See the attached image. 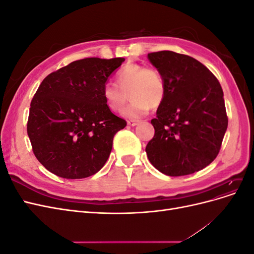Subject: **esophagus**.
<instances>
[{
    "label": "esophagus",
    "mask_w": 254,
    "mask_h": 254,
    "mask_svg": "<svg viewBox=\"0 0 254 254\" xmlns=\"http://www.w3.org/2000/svg\"><path fill=\"white\" fill-rule=\"evenodd\" d=\"M127 124H128V126L134 127V126H136L137 124H139V122H137V121H128Z\"/></svg>",
    "instance_id": "obj_1"
}]
</instances>
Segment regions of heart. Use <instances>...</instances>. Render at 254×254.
Masks as SVG:
<instances>
[{
  "mask_svg": "<svg viewBox=\"0 0 254 254\" xmlns=\"http://www.w3.org/2000/svg\"><path fill=\"white\" fill-rule=\"evenodd\" d=\"M115 82L106 83L102 95L105 104L113 112L124 108L128 94L131 102L123 112L125 118L139 120L147 115L151 108H158L163 103L166 86L163 76L156 67L139 64H127L115 75Z\"/></svg>",
  "mask_w": 254,
  "mask_h": 254,
  "instance_id": "heart-1",
  "label": "heart"
}]
</instances>
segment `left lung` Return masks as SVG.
I'll use <instances>...</instances> for the list:
<instances>
[{
	"instance_id": "1",
	"label": "left lung",
	"mask_w": 254,
	"mask_h": 254,
	"mask_svg": "<svg viewBox=\"0 0 254 254\" xmlns=\"http://www.w3.org/2000/svg\"><path fill=\"white\" fill-rule=\"evenodd\" d=\"M163 76L166 94L151 120L146 146L150 163L167 176L194 174L217 157L228 127L224 92L213 73L193 57L172 51L148 54Z\"/></svg>"
}]
</instances>
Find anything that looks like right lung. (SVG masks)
Returning a JSON list of instances; mask_svg holds the SVG:
<instances>
[{"label": "right lung", "instance_id": "add662e5", "mask_svg": "<svg viewBox=\"0 0 254 254\" xmlns=\"http://www.w3.org/2000/svg\"><path fill=\"white\" fill-rule=\"evenodd\" d=\"M125 58H84L43 79L32 103L27 134L38 161L65 179H82L105 165L113 137L127 123L102 95L109 76Z\"/></svg>", "mask_w": 254, "mask_h": 254}]
</instances>
